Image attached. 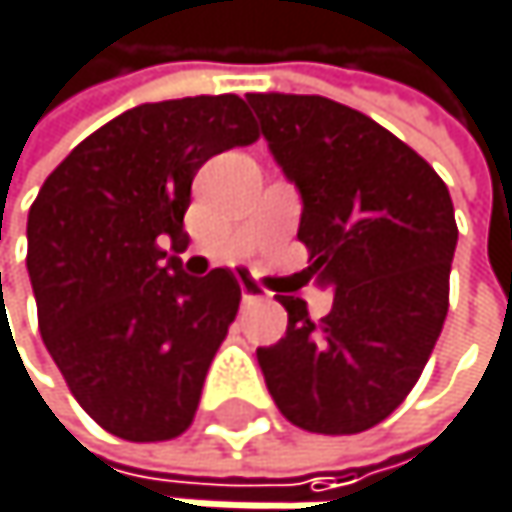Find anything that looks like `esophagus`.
<instances>
[{
	"mask_svg": "<svg viewBox=\"0 0 512 512\" xmlns=\"http://www.w3.org/2000/svg\"><path fill=\"white\" fill-rule=\"evenodd\" d=\"M240 293H243V302H260V299L269 296L263 287H257L252 278H240Z\"/></svg>",
	"mask_w": 512,
	"mask_h": 512,
	"instance_id": "esophagus-1",
	"label": "esophagus"
}]
</instances>
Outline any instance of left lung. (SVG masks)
<instances>
[{
    "mask_svg": "<svg viewBox=\"0 0 512 512\" xmlns=\"http://www.w3.org/2000/svg\"><path fill=\"white\" fill-rule=\"evenodd\" d=\"M246 100L302 198L305 275L335 290L320 323L302 299L278 296L287 332L257 347L266 388L308 433L370 430L412 391L445 326L451 192L427 159L344 103L281 91Z\"/></svg>",
    "mask_w": 512,
    "mask_h": 512,
    "instance_id": "8db88e82",
    "label": "left lung"
}]
</instances>
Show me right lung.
<instances>
[{
    "mask_svg": "<svg viewBox=\"0 0 512 512\" xmlns=\"http://www.w3.org/2000/svg\"><path fill=\"white\" fill-rule=\"evenodd\" d=\"M255 139L237 94L142 103L64 156L29 210L44 344L79 406L118 439L162 442L192 424L240 281L231 269L183 272V213L198 168Z\"/></svg>",
    "mask_w": 512,
    "mask_h": 512,
    "instance_id": "1",
    "label": "right lung"
}]
</instances>
